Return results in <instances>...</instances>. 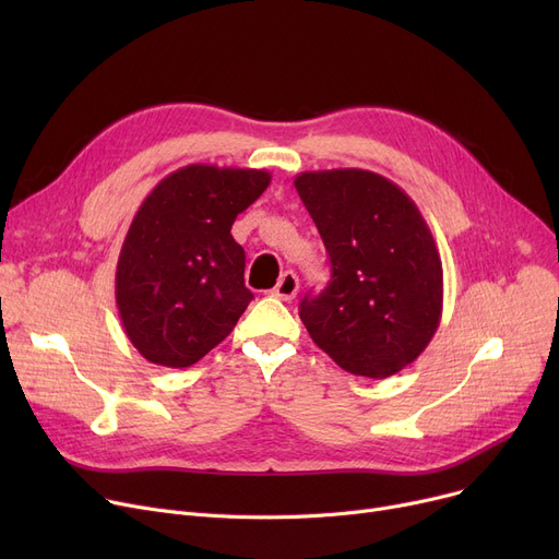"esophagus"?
Wrapping results in <instances>:
<instances>
[{
	"instance_id": "1",
	"label": "esophagus",
	"mask_w": 559,
	"mask_h": 559,
	"mask_svg": "<svg viewBox=\"0 0 559 559\" xmlns=\"http://www.w3.org/2000/svg\"><path fill=\"white\" fill-rule=\"evenodd\" d=\"M297 292H299V278H297V274H295V272H285V274L278 278L276 287L272 289V297H276V299H281V301H292V299L297 297Z\"/></svg>"
}]
</instances>
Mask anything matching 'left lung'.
Listing matches in <instances>:
<instances>
[{
    "label": "left lung",
    "instance_id": "left-lung-1",
    "mask_svg": "<svg viewBox=\"0 0 559 559\" xmlns=\"http://www.w3.org/2000/svg\"><path fill=\"white\" fill-rule=\"evenodd\" d=\"M295 188L331 258V283L299 317L348 373L388 378L415 362L444 306V272L417 203L369 169L304 171Z\"/></svg>",
    "mask_w": 559,
    "mask_h": 559
}]
</instances>
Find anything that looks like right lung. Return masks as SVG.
<instances>
[{"mask_svg":"<svg viewBox=\"0 0 559 559\" xmlns=\"http://www.w3.org/2000/svg\"><path fill=\"white\" fill-rule=\"evenodd\" d=\"M267 169L186 165L146 194L115 270L127 337L154 365L199 362L253 299L230 226L267 190Z\"/></svg>","mask_w":559,"mask_h":559,"instance_id":"right-lung-1","label":"right lung"}]
</instances>
